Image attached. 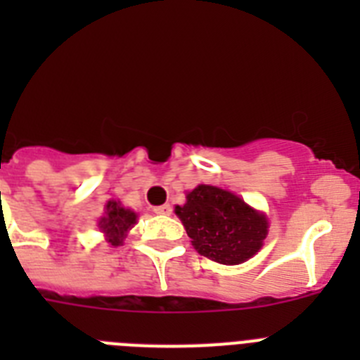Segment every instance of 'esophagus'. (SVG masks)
Wrapping results in <instances>:
<instances>
[{
	"label": "esophagus",
	"instance_id": "34e87169",
	"mask_svg": "<svg viewBox=\"0 0 360 360\" xmlns=\"http://www.w3.org/2000/svg\"><path fill=\"white\" fill-rule=\"evenodd\" d=\"M171 205L169 203H164V205H158V207H153V212H157V214H171Z\"/></svg>",
	"mask_w": 360,
	"mask_h": 360
}]
</instances>
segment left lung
Instances as JSON below:
<instances>
[{"label":"left lung","instance_id":"obj_1","mask_svg":"<svg viewBox=\"0 0 360 360\" xmlns=\"http://www.w3.org/2000/svg\"><path fill=\"white\" fill-rule=\"evenodd\" d=\"M174 212L195 249L221 265H238L252 257L262 249L269 229L265 216L214 186L193 189L186 205H176Z\"/></svg>","mask_w":360,"mask_h":360}]
</instances>
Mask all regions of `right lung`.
Masks as SVG:
<instances>
[{"mask_svg":"<svg viewBox=\"0 0 360 360\" xmlns=\"http://www.w3.org/2000/svg\"><path fill=\"white\" fill-rule=\"evenodd\" d=\"M135 212L120 207L119 202H108L106 214L101 218L98 227L103 229V232H106L108 241L113 247H119V245H122L124 238H126V232L135 225Z\"/></svg>","mask_w":360,"mask_h":360,"instance_id":"obj_1","label":"right lung"}]
</instances>
